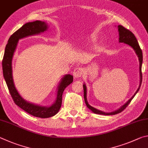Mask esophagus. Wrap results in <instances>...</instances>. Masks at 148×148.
<instances>
[{
    "label": "esophagus",
    "instance_id": "34e87169",
    "mask_svg": "<svg viewBox=\"0 0 148 148\" xmlns=\"http://www.w3.org/2000/svg\"><path fill=\"white\" fill-rule=\"evenodd\" d=\"M84 74V69L80 67H77L73 71V75L75 78H78V77H81Z\"/></svg>",
    "mask_w": 148,
    "mask_h": 148
}]
</instances>
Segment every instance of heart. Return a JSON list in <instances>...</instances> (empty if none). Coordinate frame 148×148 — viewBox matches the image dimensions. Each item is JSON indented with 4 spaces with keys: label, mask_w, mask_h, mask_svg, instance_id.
<instances>
[{
    "label": "heart",
    "mask_w": 148,
    "mask_h": 148,
    "mask_svg": "<svg viewBox=\"0 0 148 148\" xmlns=\"http://www.w3.org/2000/svg\"><path fill=\"white\" fill-rule=\"evenodd\" d=\"M91 40H94V36H91Z\"/></svg>",
    "instance_id": "obj_1"
}]
</instances>
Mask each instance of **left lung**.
Masks as SVG:
<instances>
[{"instance_id":"1","label":"left lung","mask_w":148,"mask_h":148,"mask_svg":"<svg viewBox=\"0 0 148 148\" xmlns=\"http://www.w3.org/2000/svg\"><path fill=\"white\" fill-rule=\"evenodd\" d=\"M118 31H119V42H121V43H123H123L128 44L130 46H131L132 48L134 49L135 52H136V53L138 56V59H139V62H140V86L133 96H132L131 98L130 99L129 101L123 105V106H122L121 108H120L116 110V111L110 112V113H106V112H102V111H101V110H99L96 108H95L92 107L91 106H90V105L88 104V102H87V98H86V96H87L86 86V85L84 84L83 85L84 92V100H85V102H86V104L88 108L91 110V111L93 112V113L97 114L106 115V116H108V115H115V114H119V113H120V112H121L123 110H124L125 108H126L127 106H128L130 102H131L132 99H133L135 95H136L138 91H139L140 86H141V84H142V59H143V56H142V49H140V47L138 44V42L136 37H135L134 34L132 33L131 31H130L129 29H127L126 28H125V27H123L122 25H119L118 26Z\"/></svg>"}]
</instances>
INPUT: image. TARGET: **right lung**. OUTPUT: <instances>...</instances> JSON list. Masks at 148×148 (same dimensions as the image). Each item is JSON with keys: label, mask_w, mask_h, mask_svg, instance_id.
Masks as SVG:
<instances>
[{"label": "right lung", "mask_w": 148, "mask_h": 148, "mask_svg": "<svg viewBox=\"0 0 148 148\" xmlns=\"http://www.w3.org/2000/svg\"><path fill=\"white\" fill-rule=\"evenodd\" d=\"M47 28H48L47 25L45 22L41 21L29 22L23 25L21 28L16 31L10 37L8 44L5 47L4 54L2 62L3 76L14 103L28 114L40 118H47L52 117L59 112L62 104V93L65 88L72 83L73 76L72 75L67 74L63 77V78H62L61 84L58 87L57 99L56 102L52 106L49 107L38 106L25 101L17 92L14 86L13 77H12V60L19 39L31 35L43 32L46 31Z\"/></svg>", "instance_id": "right-lung-1"}]
</instances>
